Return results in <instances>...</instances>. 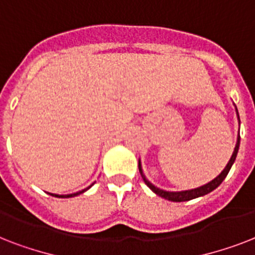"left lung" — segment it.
Masks as SVG:
<instances>
[{
    "mask_svg": "<svg viewBox=\"0 0 255 255\" xmlns=\"http://www.w3.org/2000/svg\"><path fill=\"white\" fill-rule=\"evenodd\" d=\"M236 110H237V107H236ZM237 115H238V111H237ZM238 119H240V116H238ZM240 139H241V137H240V135H238L237 144H236V148H234L233 155H232V157H230L229 163L226 164L225 169L222 170L221 173L218 174L217 177L214 178V180H212V181L208 182V184H205V185L198 186V188H194V189L181 190V192H168V190L160 189V188H157V186H155L153 184H151V182L148 181L147 177L144 176L143 169H141V163H140V160H139L140 174H141V177H143L144 182L147 184V186L152 190V192H155L157 196L165 198V200H169V201L181 202V201H189V200H193V198L201 197V196H205V194L210 193L212 190L216 189V188H217V186H220V184H221V182L225 180V177L228 176V173H229L230 168H232L233 163L236 161V157H237L238 148H240Z\"/></svg>",
    "mask_w": 255,
    "mask_h": 255,
    "instance_id": "left-lung-1",
    "label": "left lung"
}]
</instances>
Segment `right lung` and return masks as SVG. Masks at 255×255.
Wrapping results in <instances>:
<instances>
[{"label": "right lung", "mask_w": 255, "mask_h": 255, "mask_svg": "<svg viewBox=\"0 0 255 255\" xmlns=\"http://www.w3.org/2000/svg\"><path fill=\"white\" fill-rule=\"evenodd\" d=\"M91 188V185L88 186V188H86V189L81 190V192H77V193H71V194H54V193H49L51 194V196H54V197H59V198H69V197H75V196H78V194L83 193V192H86L87 189H90Z\"/></svg>", "instance_id": "right-lung-1"}]
</instances>
